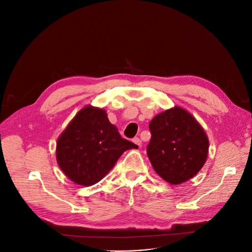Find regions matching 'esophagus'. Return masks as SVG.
<instances>
[{
    "mask_svg": "<svg viewBox=\"0 0 252 252\" xmlns=\"http://www.w3.org/2000/svg\"><path fill=\"white\" fill-rule=\"evenodd\" d=\"M133 142H134L136 145H138L139 147H141V146H142V141H141L139 138H134Z\"/></svg>",
    "mask_w": 252,
    "mask_h": 252,
    "instance_id": "esophagus-1",
    "label": "esophagus"
}]
</instances>
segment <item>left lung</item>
Listing matches in <instances>:
<instances>
[{
	"instance_id": "8db88e82",
	"label": "left lung",
	"mask_w": 252,
	"mask_h": 252,
	"mask_svg": "<svg viewBox=\"0 0 252 252\" xmlns=\"http://www.w3.org/2000/svg\"><path fill=\"white\" fill-rule=\"evenodd\" d=\"M151 140L147 154L156 173L171 185L193 178L204 165L208 138L202 126L176 106L157 114L149 124Z\"/></svg>"
}]
</instances>
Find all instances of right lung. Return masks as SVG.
Masks as SVG:
<instances>
[{
  "mask_svg": "<svg viewBox=\"0 0 252 252\" xmlns=\"http://www.w3.org/2000/svg\"><path fill=\"white\" fill-rule=\"evenodd\" d=\"M136 147L122 138L105 110L88 105L58 138L56 159L66 177L88 187L102 180L125 151Z\"/></svg>",
  "mask_w": 252,
  "mask_h": 252,
  "instance_id": "obj_1",
  "label": "right lung"
}]
</instances>
